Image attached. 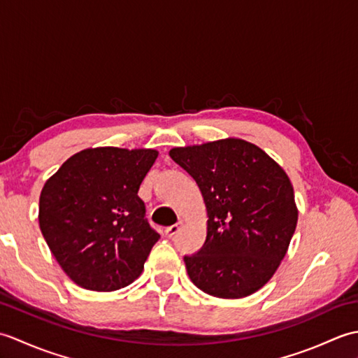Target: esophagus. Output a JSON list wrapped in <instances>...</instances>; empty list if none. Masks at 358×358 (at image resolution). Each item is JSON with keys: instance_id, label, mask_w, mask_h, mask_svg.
<instances>
[{"instance_id": "obj_1", "label": "esophagus", "mask_w": 358, "mask_h": 358, "mask_svg": "<svg viewBox=\"0 0 358 358\" xmlns=\"http://www.w3.org/2000/svg\"><path fill=\"white\" fill-rule=\"evenodd\" d=\"M180 227H181V223H178V224H173V226H169V227H166V229H164V235H166V237L172 238L173 235L180 231Z\"/></svg>"}]
</instances>
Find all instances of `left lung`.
I'll use <instances>...</instances> for the list:
<instances>
[{"mask_svg":"<svg viewBox=\"0 0 358 358\" xmlns=\"http://www.w3.org/2000/svg\"><path fill=\"white\" fill-rule=\"evenodd\" d=\"M169 155L199 185L206 241L185 257L192 283L217 299H243L272 278L299 222L287 173L241 138L173 148Z\"/></svg>","mask_w":358,"mask_h":358,"instance_id":"1","label":"left lung"}]
</instances>
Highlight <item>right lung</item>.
<instances>
[{
  "label": "right lung",
  "instance_id": "right-lung-1",
  "mask_svg": "<svg viewBox=\"0 0 358 358\" xmlns=\"http://www.w3.org/2000/svg\"><path fill=\"white\" fill-rule=\"evenodd\" d=\"M157 157L155 149L89 148L44 183L40 229L75 285L110 292L141 275L159 235L144 218L138 189Z\"/></svg>",
  "mask_w": 358,
  "mask_h": 358
}]
</instances>
